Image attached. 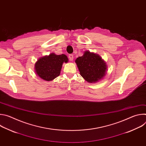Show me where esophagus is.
Instances as JSON below:
<instances>
[{"mask_svg": "<svg viewBox=\"0 0 146 146\" xmlns=\"http://www.w3.org/2000/svg\"><path fill=\"white\" fill-rule=\"evenodd\" d=\"M69 59L71 61H73V54H70L69 55Z\"/></svg>", "mask_w": 146, "mask_h": 146, "instance_id": "1", "label": "esophagus"}]
</instances>
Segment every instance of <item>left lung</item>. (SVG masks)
Segmentation results:
<instances>
[{
	"instance_id": "8db88e82",
	"label": "left lung",
	"mask_w": 146,
	"mask_h": 146,
	"mask_svg": "<svg viewBox=\"0 0 146 146\" xmlns=\"http://www.w3.org/2000/svg\"><path fill=\"white\" fill-rule=\"evenodd\" d=\"M75 62L80 75L88 82H96L103 78L108 70L106 62L96 54L84 52L82 56L77 58Z\"/></svg>"
}]
</instances>
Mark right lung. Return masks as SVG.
Wrapping results in <instances>:
<instances>
[{
  "mask_svg": "<svg viewBox=\"0 0 146 146\" xmlns=\"http://www.w3.org/2000/svg\"><path fill=\"white\" fill-rule=\"evenodd\" d=\"M68 58L65 54L56 55L51 53L40 58L35 63L36 74L46 81H51L59 76L64 62H68Z\"/></svg>",
  "mask_w": 146,
  "mask_h": 146,
  "instance_id": "obj_1",
  "label": "right lung"
}]
</instances>
